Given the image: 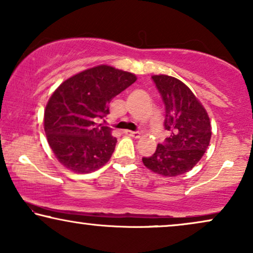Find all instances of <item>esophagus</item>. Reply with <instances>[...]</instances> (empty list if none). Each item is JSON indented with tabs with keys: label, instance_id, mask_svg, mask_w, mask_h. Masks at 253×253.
<instances>
[{
	"label": "esophagus",
	"instance_id": "34e87169",
	"mask_svg": "<svg viewBox=\"0 0 253 253\" xmlns=\"http://www.w3.org/2000/svg\"><path fill=\"white\" fill-rule=\"evenodd\" d=\"M124 133L126 134V135L134 137V139H139V137L141 136V134L139 132H132V130H125Z\"/></svg>",
	"mask_w": 253,
	"mask_h": 253
}]
</instances>
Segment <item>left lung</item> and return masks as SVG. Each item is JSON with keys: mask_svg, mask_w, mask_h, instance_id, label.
Returning <instances> with one entry per match:
<instances>
[{"mask_svg": "<svg viewBox=\"0 0 253 253\" xmlns=\"http://www.w3.org/2000/svg\"><path fill=\"white\" fill-rule=\"evenodd\" d=\"M166 105L164 127L170 132L156 151L143 157L144 167L163 177H174L190 171L204 156L211 136V120L203 104L191 89L176 77L154 75Z\"/></svg>", "mask_w": 253, "mask_h": 253, "instance_id": "left-lung-1", "label": "left lung"}]
</instances>
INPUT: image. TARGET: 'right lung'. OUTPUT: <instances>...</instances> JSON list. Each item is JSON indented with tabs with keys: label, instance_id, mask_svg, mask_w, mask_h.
I'll return each mask as SVG.
<instances>
[{
	"label": "right lung",
	"instance_id": "obj_1",
	"mask_svg": "<svg viewBox=\"0 0 253 253\" xmlns=\"http://www.w3.org/2000/svg\"><path fill=\"white\" fill-rule=\"evenodd\" d=\"M136 81L132 73L100 65L69 77L47 103L43 128L50 149L63 167L89 173L105 166L117 139L97 124L110 113L112 98Z\"/></svg>",
	"mask_w": 253,
	"mask_h": 253
}]
</instances>
